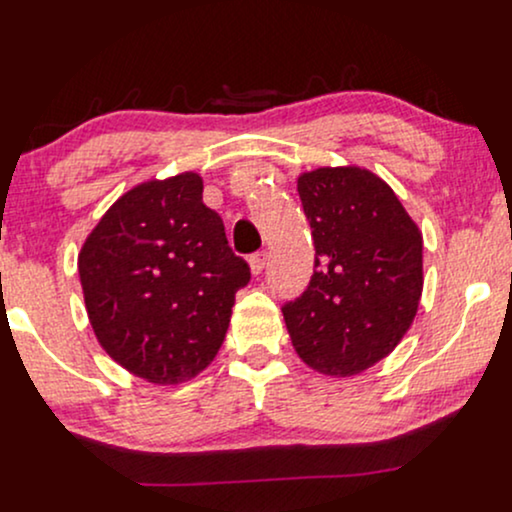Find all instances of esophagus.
<instances>
[{"instance_id":"obj_1","label":"esophagus","mask_w":512,"mask_h":512,"mask_svg":"<svg viewBox=\"0 0 512 512\" xmlns=\"http://www.w3.org/2000/svg\"><path fill=\"white\" fill-rule=\"evenodd\" d=\"M266 258H268L266 251H258V254L251 256V258H249V268H251V273H254V275H261V273H263V268H266Z\"/></svg>"}]
</instances>
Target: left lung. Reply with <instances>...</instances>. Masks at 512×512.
<instances>
[{"label": "left lung", "mask_w": 512, "mask_h": 512, "mask_svg": "<svg viewBox=\"0 0 512 512\" xmlns=\"http://www.w3.org/2000/svg\"><path fill=\"white\" fill-rule=\"evenodd\" d=\"M297 191L316 261L309 287L282 306V316L304 364L326 376H357L388 357L417 316L422 230L364 167L302 172Z\"/></svg>", "instance_id": "1"}]
</instances>
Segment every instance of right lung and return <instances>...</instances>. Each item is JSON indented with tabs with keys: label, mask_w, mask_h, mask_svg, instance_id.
I'll list each match as a JSON object with an SVG mask.
<instances>
[{
	"label": "right lung",
	"mask_w": 512,
	"mask_h": 512,
	"mask_svg": "<svg viewBox=\"0 0 512 512\" xmlns=\"http://www.w3.org/2000/svg\"><path fill=\"white\" fill-rule=\"evenodd\" d=\"M78 275L102 350L158 386L189 381L213 362L234 294L251 278L220 215L203 203L196 172L119 196L83 242Z\"/></svg>",
	"instance_id": "add662e5"
}]
</instances>
